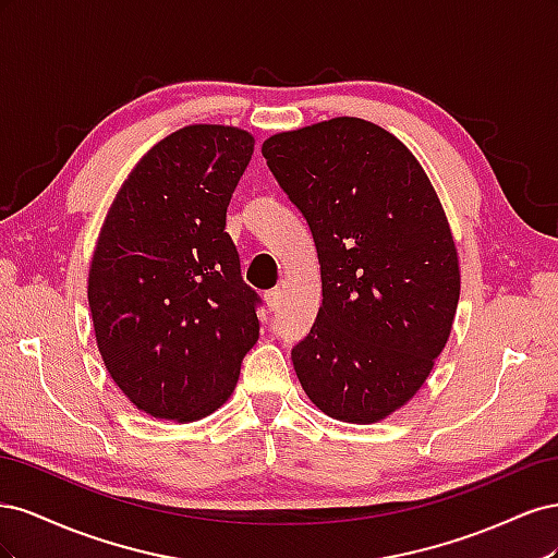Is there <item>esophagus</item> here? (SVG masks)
<instances>
[{
    "instance_id": "1",
    "label": "esophagus",
    "mask_w": 558,
    "mask_h": 558,
    "mask_svg": "<svg viewBox=\"0 0 558 558\" xmlns=\"http://www.w3.org/2000/svg\"><path fill=\"white\" fill-rule=\"evenodd\" d=\"M265 302H267V307L269 310H279V305H281V289H272V291H265Z\"/></svg>"
}]
</instances>
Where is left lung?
Wrapping results in <instances>:
<instances>
[{"instance_id":"obj_1","label":"left lung","mask_w":558,"mask_h":558,"mask_svg":"<svg viewBox=\"0 0 558 558\" xmlns=\"http://www.w3.org/2000/svg\"><path fill=\"white\" fill-rule=\"evenodd\" d=\"M263 156L320 265L324 302L291 351L295 375L320 412L375 424L418 391L449 340L461 272L445 209L412 150L363 118L279 132Z\"/></svg>"}]
</instances>
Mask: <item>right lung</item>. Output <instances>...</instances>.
Here are the masks:
<instances>
[{
	"instance_id": "right-lung-1",
	"label": "right lung",
	"mask_w": 558,
	"mask_h": 558,
	"mask_svg": "<svg viewBox=\"0 0 558 558\" xmlns=\"http://www.w3.org/2000/svg\"><path fill=\"white\" fill-rule=\"evenodd\" d=\"M246 130L189 125L134 165L88 275L97 349L134 408L167 421L216 412L258 342V293L226 232L253 154Z\"/></svg>"
}]
</instances>
